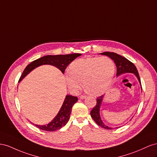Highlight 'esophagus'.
<instances>
[{
	"mask_svg": "<svg viewBox=\"0 0 157 157\" xmlns=\"http://www.w3.org/2000/svg\"><path fill=\"white\" fill-rule=\"evenodd\" d=\"M87 97L86 95H80L79 96V98L80 99H83V98H86Z\"/></svg>",
	"mask_w": 157,
	"mask_h": 157,
	"instance_id": "34e87169",
	"label": "esophagus"
}]
</instances>
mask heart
<instances>
[{
	"label": "heart",
	"mask_w": 157,
	"mask_h": 157,
	"mask_svg": "<svg viewBox=\"0 0 157 157\" xmlns=\"http://www.w3.org/2000/svg\"><path fill=\"white\" fill-rule=\"evenodd\" d=\"M115 64L107 56L87 57L71 62L65 79L70 91L78 93L82 86L93 95H101L110 87L115 74Z\"/></svg>",
	"instance_id": "b5f03b06"
}]
</instances>
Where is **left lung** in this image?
Listing matches in <instances>:
<instances>
[{"label": "left lung", "mask_w": 157, "mask_h": 157, "mask_svg": "<svg viewBox=\"0 0 157 157\" xmlns=\"http://www.w3.org/2000/svg\"><path fill=\"white\" fill-rule=\"evenodd\" d=\"M101 55L109 56L112 60H114V63L116 66V68H117V71H116V76H117V77H118V76H120V75H122L124 74H126V73L133 74L137 77L138 81L140 82L141 87V80H140V75H139V74H138V71L136 68V66L134 65L132 62L128 60L125 57L119 55L115 52H105L101 53ZM141 90H142V87H141ZM103 98H104V95H102L97 98V105L91 111V116L94 120V121L97 123V124L99 126L105 129H112L113 128L107 126L106 125H105V123L102 122V119L101 118L100 108L102 105V100H103Z\"/></svg>", "instance_id": "8db88e82"}]
</instances>
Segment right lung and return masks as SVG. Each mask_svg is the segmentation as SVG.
<instances>
[{
	"label": "right lung",
	"instance_id": "obj_1",
	"mask_svg": "<svg viewBox=\"0 0 157 157\" xmlns=\"http://www.w3.org/2000/svg\"><path fill=\"white\" fill-rule=\"evenodd\" d=\"M81 54H70V55H47L43 56L40 59H38L31 62L29 64L26 66V68L24 70L21 77L19 79V82H20L25 76L29 74L31 71L35 68L42 65H52L59 68L62 74L64 73V71L66 67L70 64L76 58L81 56ZM78 101V97L66 95L65 99L64 101L61 108L59 112V113L55 116L51 122H49L47 125H37L34 124L38 128L42 129V130L48 131V132H54L58 130L63 126H64L68 122L70 119V116L71 112V108L73 105Z\"/></svg>",
	"mask_w": 157,
	"mask_h": 157
}]
</instances>
